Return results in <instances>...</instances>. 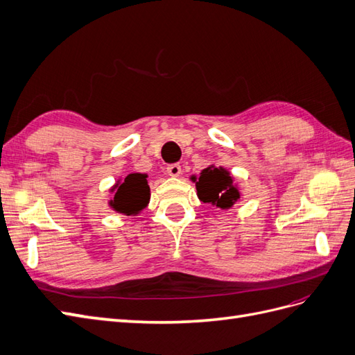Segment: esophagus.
<instances>
[{"label":"esophagus","mask_w":355,"mask_h":355,"mask_svg":"<svg viewBox=\"0 0 355 355\" xmlns=\"http://www.w3.org/2000/svg\"><path fill=\"white\" fill-rule=\"evenodd\" d=\"M180 171H182V167H180V164H168L167 166V173L170 175V176H173V178H178L179 175H180Z\"/></svg>","instance_id":"1"}]
</instances>
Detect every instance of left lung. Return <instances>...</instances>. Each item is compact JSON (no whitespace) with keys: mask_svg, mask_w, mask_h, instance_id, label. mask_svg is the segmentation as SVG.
<instances>
[{"mask_svg":"<svg viewBox=\"0 0 355 355\" xmlns=\"http://www.w3.org/2000/svg\"><path fill=\"white\" fill-rule=\"evenodd\" d=\"M192 180H196V178H192ZM196 187L202 202L214 204L220 209L231 207L234 201L240 198V192L234 185L232 176L222 167H209L202 170Z\"/></svg>","mask_w":355,"mask_h":355,"instance_id":"1","label":"left lung"}]
</instances>
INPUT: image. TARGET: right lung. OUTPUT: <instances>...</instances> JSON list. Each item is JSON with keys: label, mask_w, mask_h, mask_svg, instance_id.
Instances as JSON below:
<instances>
[{"label": "right lung", "mask_w": 355, "mask_h": 355, "mask_svg": "<svg viewBox=\"0 0 355 355\" xmlns=\"http://www.w3.org/2000/svg\"><path fill=\"white\" fill-rule=\"evenodd\" d=\"M149 201V187L146 175L132 173L121 184L115 185L114 200L111 206L114 210L124 214H136L141 211Z\"/></svg>", "instance_id": "obj_1"}]
</instances>
